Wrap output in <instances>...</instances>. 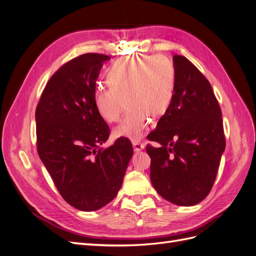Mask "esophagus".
<instances>
[{
	"label": "esophagus",
	"mask_w": 256,
	"mask_h": 256,
	"mask_svg": "<svg viewBox=\"0 0 256 256\" xmlns=\"http://www.w3.org/2000/svg\"><path fill=\"white\" fill-rule=\"evenodd\" d=\"M132 145H134V152H140L141 150L144 148V144L141 143V142H138V141H134Z\"/></svg>",
	"instance_id": "1"
}]
</instances>
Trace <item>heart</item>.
I'll list each match as a JSON object with an SVG mask.
<instances>
[{"mask_svg":"<svg viewBox=\"0 0 256 256\" xmlns=\"http://www.w3.org/2000/svg\"><path fill=\"white\" fill-rule=\"evenodd\" d=\"M108 86L94 90V104L106 122H116L127 106L114 136L138 141L148 118H159L171 106L176 85L172 62L160 56H132L116 60L106 74ZM126 102L124 103L123 102Z\"/></svg>","mask_w":256,"mask_h":256,"instance_id":"obj_1","label":"heart"}]
</instances>
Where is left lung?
Instances as JSON below:
<instances>
[{
    "label": "left lung",
    "mask_w": 256,
    "mask_h": 256,
    "mask_svg": "<svg viewBox=\"0 0 256 256\" xmlns=\"http://www.w3.org/2000/svg\"><path fill=\"white\" fill-rule=\"evenodd\" d=\"M173 102L147 136L154 188L168 202L196 205L209 194L226 150L222 113L210 83L182 56H174Z\"/></svg>",
    "instance_id": "left-lung-1"
}]
</instances>
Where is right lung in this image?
<instances>
[{"label":"right lung","instance_id":"1","mask_svg":"<svg viewBox=\"0 0 256 256\" xmlns=\"http://www.w3.org/2000/svg\"><path fill=\"white\" fill-rule=\"evenodd\" d=\"M109 58L86 53L68 60L46 84L35 112L40 158L62 198L83 212L97 210L116 196L134 154L126 138L100 147L110 128L96 110L94 90Z\"/></svg>","mask_w":256,"mask_h":256}]
</instances>
